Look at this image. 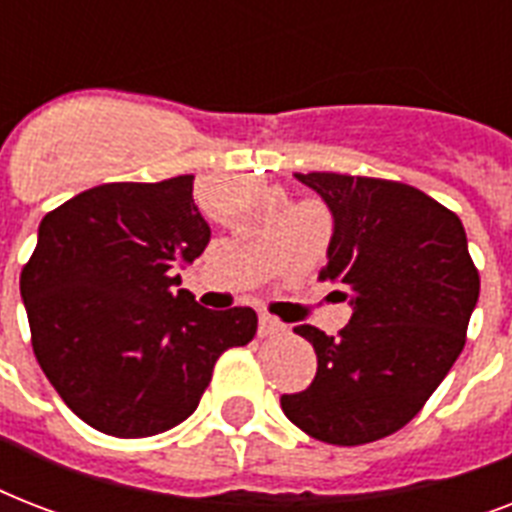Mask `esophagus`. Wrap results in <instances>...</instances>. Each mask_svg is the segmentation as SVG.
I'll list each match as a JSON object with an SVG mask.
<instances>
[{
	"label": "esophagus",
	"instance_id": "esophagus-1",
	"mask_svg": "<svg viewBox=\"0 0 512 512\" xmlns=\"http://www.w3.org/2000/svg\"><path fill=\"white\" fill-rule=\"evenodd\" d=\"M284 329L287 327H284L279 319H273V316L263 313V316H260V324H257V335L271 337V335H279V332H284Z\"/></svg>",
	"mask_w": 512,
	"mask_h": 512
}]
</instances>
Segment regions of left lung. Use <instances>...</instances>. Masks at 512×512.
Here are the masks:
<instances>
[{
    "label": "left lung",
    "instance_id": "obj_1",
    "mask_svg": "<svg viewBox=\"0 0 512 512\" xmlns=\"http://www.w3.org/2000/svg\"><path fill=\"white\" fill-rule=\"evenodd\" d=\"M295 177L332 212L321 279L348 289L337 295L353 313L337 337L295 327L319 369L281 409L319 441L369 444L404 428L449 374L481 281L460 217L428 193L337 172Z\"/></svg>",
    "mask_w": 512,
    "mask_h": 512
}]
</instances>
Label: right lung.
Masks as SVG:
<instances>
[{"label":"right lung","mask_w":512,"mask_h":512,"mask_svg":"<svg viewBox=\"0 0 512 512\" xmlns=\"http://www.w3.org/2000/svg\"><path fill=\"white\" fill-rule=\"evenodd\" d=\"M193 175L106 183L39 223L20 273L36 361L90 428L156 436L196 412L220 353L257 332L252 308L209 311L177 265L209 244Z\"/></svg>","instance_id":"1"}]
</instances>
